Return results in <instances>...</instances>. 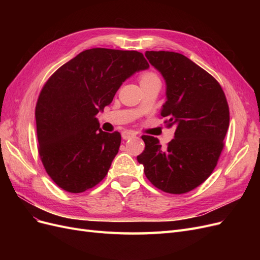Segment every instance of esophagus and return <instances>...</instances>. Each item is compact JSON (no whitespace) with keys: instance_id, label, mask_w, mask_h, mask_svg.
<instances>
[{"instance_id":"esophagus-1","label":"esophagus","mask_w":260,"mask_h":260,"mask_svg":"<svg viewBox=\"0 0 260 260\" xmlns=\"http://www.w3.org/2000/svg\"><path fill=\"white\" fill-rule=\"evenodd\" d=\"M121 137L123 140H128L130 138H135L137 137V133L135 131H130V130H124L121 133Z\"/></svg>"}]
</instances>
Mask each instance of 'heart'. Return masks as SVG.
Segmentation results:
<instances>
[{"mask_svg":"<svg viewBox=\"0 0 260 260\" xmlns=\"http://www.w3.org/2000/svg\"><path fill=\"white\" fill-rule=\"evenodd\" d=\"M153 79H157L156 75H154L153 73H145L142 76H141V83L145 82V81H149V80H153Z\"/></svg>","mask_w":260,"mask_h":260,"instance_id":"obj_1","label":"heart"}]
</instances>
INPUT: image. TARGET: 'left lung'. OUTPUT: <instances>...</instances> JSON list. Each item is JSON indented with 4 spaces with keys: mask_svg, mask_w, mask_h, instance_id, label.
Segmentation results:
<instances>
[{
    "mask_svg": "<svg viewBox=\"0 0 260 260\" xmlns=\"http://www.w3.org/2000/svg\"><path fill=\"white\" fill-rule=\"evenodd\" d=\"M145 56L166 81L160 116L176 132L167 147L143 136L145 148L137 158L154 186L183 194L201 185L217 166L229 128V105L219 82L184 55L146 51Z\"/></svg>",
    "mask_w": 260,
    "mask_h": 260,
    "instance_id": "1",
    "label": "left lung"
}]
</instances>
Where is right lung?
Here are the masks:
<instances>
[{"label": "right lung", "instance_id": "obj_1", "mask_svg": "<svg viewBox=\"0 0 260 260\" xmlns=\"http://www.w3.org/2000/svg\"><path fill=\"white\" fill-rule=\"evenodd\" d=\"M149 67L143 54L95 48L78 54L45 82L36 105L38 151L60 188L81 193L107 175L119 132H104L95 117L122 82Z\"/></svg>", "mask_w": 260, "mask_h": 260}]
</instances>
